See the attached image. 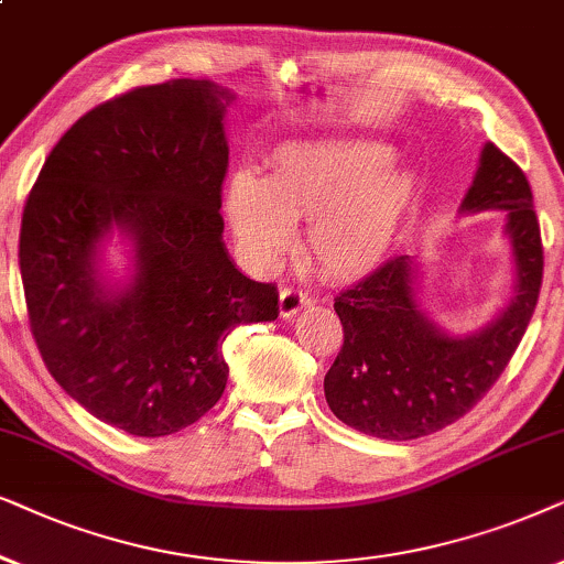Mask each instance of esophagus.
I'll list each match as a JSON object with an SVG mask.
<instances>
[{
  "label": "esophagus",
  "mask_w": 564,
  "mask_h": 564,
  "mask_svg": "<svg viewBox=\"0 0 564 564\" xmlns=\"http://www.w3.org/2000/svg\"><path fill=\"white\" fill-rule=\"evenodd\" d=\"M310 304V296L304 294L302 289H283L281 296H278V310H281V317H294Z\"/></svg>",
  "instance_id": "34e87169"
}]
</instances>
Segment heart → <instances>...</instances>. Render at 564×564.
<instances>
[{
  "label": "heart",
  "mask_w": 564,
  "mask_h": 564,
  "mask_svg": "<svg viewBox=\"0 0 564 564\" xmlns=\"http://www.w3.org/2000/svg\"><path fill=\"white\" fill-rule=\"evenodd\" d=\"M394 149L366 139L289 144L268 180L252 170L231 175L224 212L239 242L260 262L294 245V224L310 221V250L329 275H364L387 258L417 177L394 167Z\"/></svg>",
  "instance_id": "heart-1"
}]
</instances>
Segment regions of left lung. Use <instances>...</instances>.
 I'll use <instances>...</instances> for the list:
<instances>
[{"instance_id":"left-lung-1","label":"left lung","mask_w":564,"mask_h":564,"mask_svg":"<svg viewBox=\"0 0 564 564\" xmlns=\"http://www.w3.org/2000/svg\"><path fill=\"white\" fill-rule=\"evenodd\" d=\"M482 212H506L513 296L477 333L452 335L427 317L410 254L335 299L343 348L325 377V397L345 425L384 441L423 438L467 415L506 371L536 310L544 254L529 180L490 141L459 206V214Z\"/></svg>"}]
</instances>
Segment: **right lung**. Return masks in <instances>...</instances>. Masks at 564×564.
Segmentation results:
<instances>
[{"mask_svg":"<svg viewBox=\"0 0 564 564\" xmlns=\"http://www.w3.org/2000/svg\"><path fill=\"white\" fill-rule=\"evenodd\" d=\"M235 95L172 79L97 105L58 139L28 195L20 273L30 329L58 387L89 415L160 438L219 402L231 329L278 317L273 283L224 245V112ZM112 234L132 275H104Z\"/></svg>","mask_w":564,"mask_h":564,"instance_id":"right-lung-1","label":"right lung"}]
</instances>
